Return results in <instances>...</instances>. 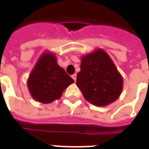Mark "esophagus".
Instances as JSON below:
<instances>
[{
	"label": "esophagus",
	"mask_w": 149,
	"mask_h": 149,
	"mask_svg": "<svg viewBox=\"0 0 149 149\" xmlns=\"http://www.w3.org/2000/svg\"><path fill=\"white\" fill-rule=\"evenodd\" d=\"M72 79H73L75 81H76V80H77V74L75 73V74L72 75Z\"/></svg>",
	"instance_id": "esophagus-1"
}]
</instances>
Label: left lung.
I'll return each instance as SVG.
<instances>
[{
	"label": "left lung",
	"mask_w": 149,
	"mask_h": 149,
	"mask_svg": "<svg viewBox=\"0 0 149 149\" xmlns=\"http://www.w3.org/2000/svg\"><path fill=\"white\" fill-rule=\"evenodd\" d=\"M77 86L88 102L103 107L119 98L123 79L109 54L98 49L81 57Z\"/></svg>",
	"instance_id": "left-lung-1"
}]
</instances>
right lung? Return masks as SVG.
<instances>
[{
    "mask_svg": "<svg viewBox=\"0 0 149 149\" xmlns=\"http://www.w3.org/2000/svg\"><path fill=\"white\" fill-rule=\"evenodd\" d=\"M73 82V79L58 65L56 56L48 52L43 54L36 62L29 75L28 87L34 100L49 104L58 100L63 91Z\"/></svg>",
    "mask_w": 149,
    "mask_h": 149,
    "instance_id": "1",
    "label": "right lung"
}]
</instances>
